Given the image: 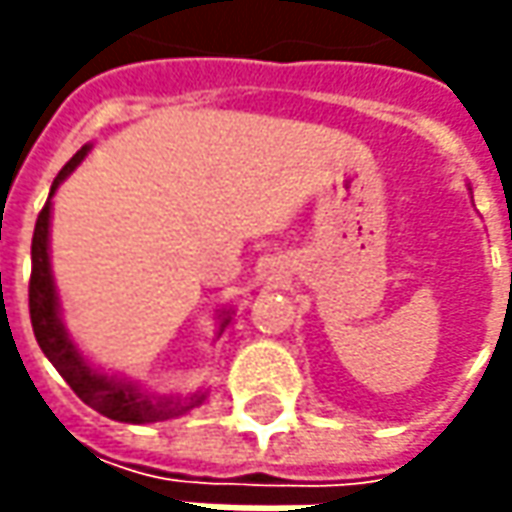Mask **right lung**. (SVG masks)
Segmentation results:
<instances>
[{"label": "right lung", "instance_id": "obj_1", "mask_svg": "<svg viewBox=\"0 0 512 512\" xmlns=\"http://www.w3.org/2000/svg\"><path fill=\"white\" fill-rule=\"evenodd\" d=\"M93 145H85L65 168L59 170V176L53 179L50 196L36 227H33V242H30V325H33V336L42 347V353L48 356V362L59 370V376L70 384V390L82 399V402L93 407L96 413L108 416L113 422L125 424H153L168 422V419H179L190 413L193 407L205 402L207 393H190V396H156L145 390L142 384L130 382V379H119L110 376L105 370L93 367V364L82 356V350L70 339L68 327L62 322V305H59V293H56V282H53V270H50V210H53V196L56 187L68 179L73 170L85 162ZM233 307H222L219 310V333L230 322Z\"/></svg>", "mask_w": 512, "mask_h": 512}]
</instances>
